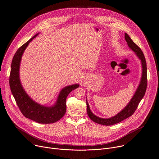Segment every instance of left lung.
Instances as JSON below:
<instances>
[{
  "instance_id": "1",
  "label": "left lung",
  "mask_w": 159,
  "mask_h": 159,
  "mask_svg": "<svg viewBox=\"0 0 159 159\" xmlns=\"http://www.w3.org/2000/svg\"><path fill=\"white\" fill-rule=\"evenodd\" d=\"M125 40L127 43V45L133 51H134L138 56V57L141 60L142 63L143 72L141 82L139 85V87L137 89L134 95L131 99L128 105L122 110L120 113L109 119H103L99 118L96 115H94L91 111L89 108V104L87 103V112L89 117L94 122L98 123L99 124L105 125H111L116 124L124 119L131 117V115L136 111L139 102L143 98L144 95L145 94L147 87V63L145 56L141 49L135 44L133 41V40L130 38V37L127 35V34L125 33Z\"/></svg>"
}]
</instances>
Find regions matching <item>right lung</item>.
<instances>
[{
    "label": "right lung",
    "instance_id": "1",
    "mask_svg": "<svg viewBox=\"0 0 159 159\" xmlns=\"http://www.w3.org/2000/svg\"><path fill=\"white\" fill-rule=\"evenodd\" d=\"M37 35H34L22 45L14 54L11 63L9 85L18 108L26 118L40 124H51L60 120L64 116L66 110V97L70 92L79 88V84H74L63 88L59 94L56 105L52 107L39 105L27 95L22 88L20 80V64L26 48Z\"/></svg>",
    "mask_w": 159,
    "mask_h": 159
}]
</instances>
